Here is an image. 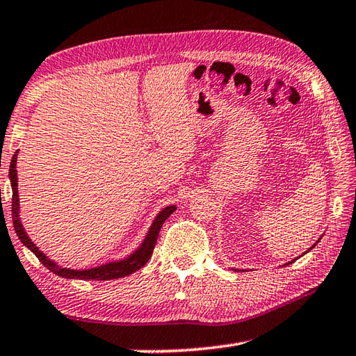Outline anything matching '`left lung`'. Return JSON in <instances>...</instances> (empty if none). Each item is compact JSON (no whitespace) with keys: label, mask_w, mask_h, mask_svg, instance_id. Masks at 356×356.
I'll return each instance as SVG.
<instances>
[{"label":"left lung","mask_w":356,"mask_h":356,"mask_svg":"<svg viewBox=\"0 0 356 356\" xmlns=\"http://www.w3.org/2000/svg\"><path fill=\"white\" fill-rule=\"evenodd\" d=\"M319 240H321V238H319ZM319 240H318V241H316V243H314V244H313V245H312V248H309V249H308V250H307V252H309V250H312V249H313V248H314V245H316V244H318V243H319ZM307 252H305V254H307ZM296 260H297V258H296ZM293 261H294V260H293ZM293 261H288V263H286V264H291V263H293ZM234 270H238V269H234ZM240 270H244V269H240Z\"/></svg>","instance_id":"1"}]
</instances>
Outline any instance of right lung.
Returning <instances> with one entry per match:
<instances>
[{
    "label": "right lung",
    "mask_w": 356,
    "mask_h": 356,
    "mask_svg": "<svg viewBox=\"0 0 356 356\" xmlns=\"http://www.w3.org/2000/svg\"><path fill=\"white\" fill-rule=\"evenodd\" d=\"M18 151L14 154V157L10 160V168H9V180L12 186V221H14V229L17 236L20 238V241L28 248L32 254L43 263L44 268H48L51 273L56 275H60L62 279H77V280H113V279H121V277H126L129 274H134L135 270H138L145 266L152 255V250L156 248L159 232L161 225L166 221L172 211H176L177 205H168L163 210L157 213L156 219H154L149 230L145 236V240L135 249L132 254H129L124 258H120V260H113L108 263H102L99 266L87 268V269H71V268H63L59 263L51 260L43 252L37 248L34 241L31 240L26 234V230L22 224L20 218V197H18V177H17V157Z\"/></svg>",
    "instance_id": "obj_1"
}]
</instances>
